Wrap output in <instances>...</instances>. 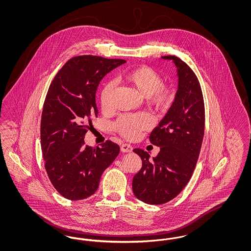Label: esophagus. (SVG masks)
Listing matches in <instances>:
<instances>
[{"instance_id":"1","label":"esophagus","mask_w":251,"mask_h":251,"mask_svg":"<svg viewBox=\"0 0 251 251\" xmlns=\"http://www.w3.org/2000/svg\"><path fill=\"white\" fill-rule=\"evenodd\" d=\"M120 151L122 152H131L132 151V147L129 144H122L120 147Z\"/></svg>"}]
</instances>
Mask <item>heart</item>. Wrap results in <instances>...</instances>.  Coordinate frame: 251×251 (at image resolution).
<instances>
[{
    "mask_svg": "<svg viewBox=\"0 0 251 251\" xmlns=\"http://www.w3.org/2000/svg\"><path fill=\"white\" fill-rule=\"evenodd\" d=\"M124 79L135 87L140 95L146 97L149 105L157 111H166L174 101V89L169 85L162 84L161 76L151 68L140 67L134 69L126 73ZM113 93L114 83L107 82L103 84L100 92V102L104 111L112 106ZM151 125V118L144 113H138L121 116L115 123V128L124 137L136 139L141 131L148 130Z\"/></svg>",
    "mask_w": 251,
    "mask_h": 251,
    "instance_id": "1",
    "label": "heart"
}]
</instances>
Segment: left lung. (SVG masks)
<instances>
[{
  "mask_svg": "<svg viewBox=\"0 0 251 251\" xmlns=\"http://www.w3.org/2000/svg\"><path fill=\"white\" fill-rule=\"evenodd\" d=\"M179 77L175 100L165 118L150 135L151 143L160 147L152 160L141 149L133 151L142 160L141 169L132 178V192L141 201L164 204L177 197L192 177L199 159L205 126L202 91L190 67L174 55Z\"/></svg>",
  "mask_w": 251,
  "mask_h": 251,
  "instance_id": "8db88e82",
  "label": "left lung"
}]
</instances>
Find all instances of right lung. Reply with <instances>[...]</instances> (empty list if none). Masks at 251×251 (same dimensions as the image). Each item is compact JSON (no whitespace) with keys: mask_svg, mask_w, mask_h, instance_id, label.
Returning <instances> with one entry per match:
<instances>
[{"mask_svg":"<svg viewBox=\"0 0 251 251\" xmlns=\"http://www.w3.org/2000/svg\"><path fill=\"white\" fill-rule=\"evenodd\" d=\"M122 59L80 55L69 60L49 87L41 116V150L49 179L64 198L93 195L103 171L120 153L110 140L100 147L84 145V134L98 116L96 91Z\"/></svg>","mask_w":251,"mask_h":251,"instance_id":"add662e5","label":"right lung"}]
</instances>
